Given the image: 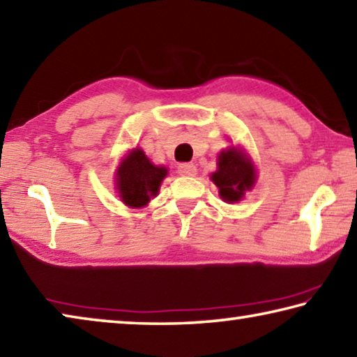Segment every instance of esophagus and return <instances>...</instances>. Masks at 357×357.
<instances>
[{
	"mask_svg": "<svg viewBox=\"0 0 357 357\" xmlns=\"http://www.w3.org/2000/svg\"><path fill=\"white\" fill-rule=\"evenodd\" d=\"M178 173L181 176H195L197 174V167L194 163H181L178 167Z\"/></svg>",
	"mask_w": 357,
	"mask_h": 357,
	"instance_id": "esophagus-1",
	"label": "esophagus"
}]
</instances>
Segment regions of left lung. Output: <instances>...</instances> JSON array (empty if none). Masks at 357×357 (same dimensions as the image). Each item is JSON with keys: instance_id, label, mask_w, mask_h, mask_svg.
Segmentation results:
<instances>
[{"instance_id": "8db88e82", "label": "left lung", "mask_w": 357, "mask_h": 357, "mask_svg": "<svg viewBox=\"0 0 357 357\" xmlns=\"http://www.w3.org/2000/svg\"><path fill=\"white\" fill-rule=\"evenodd\" d=\"M211 181L219 188L220 199L227 203L240 202L256 183V168L245 152L238 148H229L218 155V169Z\"/></svg>"}]
</instances>
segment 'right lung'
Segmentation results:
<instances>
[{
	"label": "right lung",
	"instance_id": "1",
	"mask_svg": "<svg viewBox=\"0 0 357 357\" xmlns=\"http://www.w3.org/2000/svg\"><path fill=\"white\" fill-rule=\"evenodd\" d=\"M168 169L152 163L143 149L135 148L121 162L116 172V189L130 208H143L157 195Z\"/></svg>",
	"mask_w": 357,
	"mask_h": 357
}]
</instances>
